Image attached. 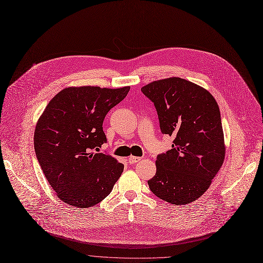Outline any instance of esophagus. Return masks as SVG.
I'll list each match as a JSON object with an SVG mask.
<instances>
[{"mask_svg": "<svg viewBox=\"0 0 263 263\" xmlns=\"http://www.w3.org/2000/svg\"><path fill=\"white\" fill-rule=\"evenodd\" d=\"M141 159H142V158H140V157L131 156V157H129L128 161H129V163H130V164H135V163H137L139 161H141Z\"/></svg>", "mask_w": 263, "mask_h": 263, "instance_id": "obj_1", "label": "esophagus"}]
</instances>
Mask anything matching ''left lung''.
<instances>
[{"label":"left lung","instance_id":"left-lung-1","mask_svg":"<svg viewBox=\"0 0 263 263\" xmlns=\"http://www.w3.org/2000/svg\"><path fill=\"white\" fill-rule=\"evenodd\" d=\"M154 102L163 134L175 136L158 156L150 191L173 204H187L209 189L225 159L219 107L203 87L181 78L154 81L141 88Z\"/></svg>","mask_w":263,"mask_h":263}]
</instances>
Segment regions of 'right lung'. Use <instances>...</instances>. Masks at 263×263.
Instances as JSON below:
<instances>
[{
    "mask_svg": "<svg viewBox=\"0 0 263 263\" xmlns=\"http://www.w3.org/2000/svg\"><path fill=\"white\" fill-rule=\"evenodd\" d=\"M129 90V86L67 87L53 97L39 117L34 133L36 157L64 202L89 208L112 192L123 165L93 150L106 143L105 115Z\"/></svg>",
    "mask_w": 263,
    "mask_h": 263,
    "instance_id": "right-lung-1",
    "label": "right lung"
}]
</instances>
